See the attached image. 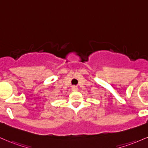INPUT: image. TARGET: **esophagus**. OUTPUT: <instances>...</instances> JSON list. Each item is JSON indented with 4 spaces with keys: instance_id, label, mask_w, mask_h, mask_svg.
Instances as JSON below:
<instances>
[{
    "instance_id": "esophagus-1",
    "label": "esophagus",
    "mask_w": 148,
    "mask_h": 148,
    "mask_svg": "<svg viewBox=\"0 0 148 148\" xmlns=\"http://www.w3.org/2000/svg\"><path fill=\"white\" fill-rule=\"evenodd\" d=\"M71 89H72L73 91H77V86H73Z\"/></svg>"
}]
</instances>
